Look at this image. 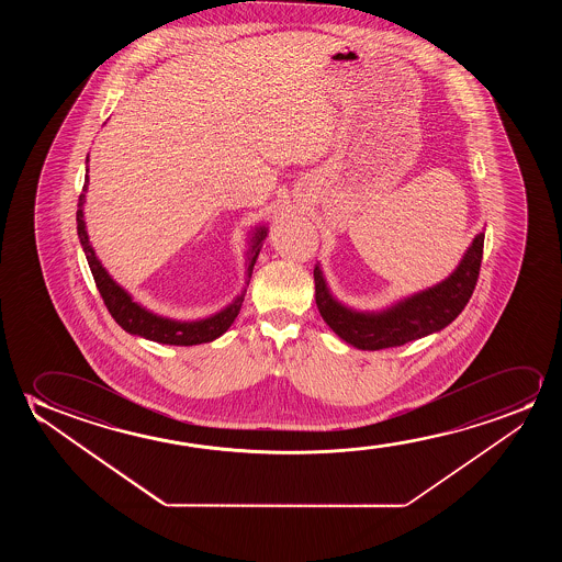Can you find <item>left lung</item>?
Instances as JSON below:
<instances>
[{
  "label": "left lung",
  "instance_id": "obj_1",
  "mask_svg": "<svg viewBox=\"0 0 562 562\" xmlns=\"http://www.w3.org/2000/svg\"><path fill=\"white\" fill-rule=\"evenodd\" d=\"M484 255V232H480L453 274L430 290L415 293L382 313H357L331 297L323 272L315 269L316 307L324 323L359 349L405 346L431 331L446 328L467 307L480 277Z\"/></svg>",
  "mask_w": 562,
  "mask_h": 562
}]
</instances>
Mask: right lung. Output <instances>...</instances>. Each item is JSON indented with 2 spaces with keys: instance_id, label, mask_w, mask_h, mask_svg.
Segmentation results:
<instances>
[{
  "instance_id": "1",
  "label": "right lung",
  "mask_w": 562,
  "mask_h": 562,
  "mask_svg": "<svg viewBox=\"0 0 562 562\" xmlns=\"http://www.w3.org/2000/svg\"><path fill=\"white\" fill-rule=\"evenodd\" d=\"M88 162V159H86ZM88 172V169H86ZM88 188V175L85 178V188L78 198L77 209V231L82 249H85L86 259L92 270L93 280L100 290L101 300L105 303L111 316L115 318V323L134 336H142V338L151 339L157 344H169V346H198V344H207L213 339L223 336L224 331L231 328L234 318L238 316L241 301H244V293L236 297V301L228 305V307L216 313L215 316H209L205 321H195V323H178V321H170V318H162V316L154 315L144 307H139L136 301H132L131 295L124 292L121 285L113 282V278L109 277L108 270L101 267L98 257L93 254L92 246L88 241V234H86L85 226V192ZM265 238V232H259L254 239V246L249 249V267H247V278H251L254 272V265L257 261V255L261 251V241ZM249 285V280H247Z\"/></svg>"
}]
</instances>
